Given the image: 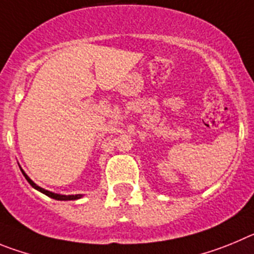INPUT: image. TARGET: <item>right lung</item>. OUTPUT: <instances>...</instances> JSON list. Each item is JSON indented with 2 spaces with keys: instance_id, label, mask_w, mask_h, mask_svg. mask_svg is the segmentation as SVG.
I'll return each mask as SVG.
<instances>
[{
  "instance_id": "obj_1",
  "label": "right lung",
  "mask_w": 254,
  "mask_h": 254,
  "mask_svg": "<svg viewBox=\"0 0 254 254\" xmlns=\"http://www.w3.org/2000/svg\"><path fill=\"white\" fill-rule=\"evenodd\" d=\"M20 170H21L22 175L25 176V178H26V180H27V182H29V184H30L31 186L34 187V189H35V190H38V191H40V192H42V193H44V195L49 196V197L54 198V200H58V201L78 200V198H81L82 196H83V195H81V193H78V195H61V193H56V192H52V191H48V190H45V189H43V187L38 186V185H36L35 182H34L33 180H31V178L29 177V176H27L26 173L24 172V170H22L21 167H20Z\"/></svg>"
}]
</instances>
